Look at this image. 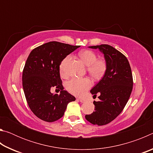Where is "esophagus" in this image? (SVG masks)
<instances>
[{
	"instance_id": "1",
	"label": "esophagus",
	"mask_w": 153,
	"mask_h": 153,
	"mask_svg": "<svg viewBox=\"0 0 153 153\" xmlns=\"http://www.w3.org/2000/svg\"><path fill=\"white\" fill-rule=\"evenodd\" d=\"M78 99L79 100V101L81 102H85L86 101V99H84V98H79Z\"/></svg>"
}]
</instances>
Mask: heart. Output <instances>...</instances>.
I'll use <instances>...</instances> for the list:
<instances>
[{"label": "heart", "mask_w": 153, "mask_h": 153, "mask_svg": "<svg viewBox=\"0 0 153 153\" xmlns=\"http://www.w3.org/2000/svg\"><path fill=\"white\" fill-rule=\"evenodd\" d=\"M79 58L86 65L89 75L95 79H99L104 76L107 69V63L104 59H97V55L90 50H84L78 53ZM71 56L68 55L61 61L59 66L60 73L63 77L68 76L67 65L70 61ZM92 86V82L88 77L72 78L67 82L66 88L68 91L76 96L84 94Z\"/></svg>", "instance_id": "b5f03b06"}]
</instances>
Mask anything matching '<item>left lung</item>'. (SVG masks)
I'll return each mask as SVG.
<instances>
[{
	"mask_svg": "<svg viewBox=\"0 0 153 153\" xmlns=\"http://www.w3.org/2000/svg\"><path fill=\"white\" fill-rule=\"evenodd\" d=\"M89 47L98 48L104 54L107 69L90 90L94 97L100 94V100L93 102L95 111L85 117L92 124L103 126L115 120L123 110L132 91L133 77L128 59L117 49L108 45Z\"/></svg>",
	"mask_w": 153,
	"mask_h": 153,
	"instance_id": "left-lung-1",
	"label": "left lung"
}]
</instances>
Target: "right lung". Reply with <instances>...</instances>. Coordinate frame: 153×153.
I'll use <instances>...</instances> for the list:
<instances>
[{
	"mask_svg": "<svg viewBox=\"0 0 153 153\" xmlns=\"http://www.w3.org/2000/svg\"><path fill=\"white\" fill-rule=\"evenodd\" d=\"M79 46L53 41L33 49L28 56L23 70V88L31 111L40 120L47 122L59 120L68 103L76 100L63 90L59 66ZM53 87L61 90L60 94L51 93Z\"/></svg>",
	"mask_w": 153,
	"mask_h": 153,
	"instance_id": "obj_1",
	"label": "right lung"
}]
</instances>
